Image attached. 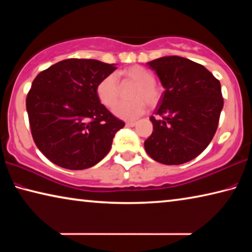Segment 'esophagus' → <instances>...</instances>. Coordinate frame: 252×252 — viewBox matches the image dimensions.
<instances>
[{"label":"esophagus","mask_w":252,"mask_h":252,"mask_svg":"<svg viewBox=\"0 0 252 252\" xmlns=\"http://www.w3.org/2000/svg\"><path fill=\"white\" fill-rule=\"evenodd\" d=\"M126 126H135V122H134V121H127V122L126 123Z\"/></svg>","instance_id":"obj_1"}]
</instances>
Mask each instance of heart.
Wrapping results in <instances>:
<instances>
[{
	"label": "heart",
	"mask_w": 252,
	"mask_h": 252,
	"mask_svg": "<svg viewBox=\"0 0 252 252\" xmlns=\"http://www.w3.org/2000/svg\"><path fill=\"white\" fill-rule=\"evenodd\" d=\"M123 84L132 83L135 86L130 93L131 101L118 102L120 96V84L117 76L109 74L103 77L96 85V95L99 102L106 107L114 106L113 113L125 120H132L145 113L148 106L154 107L161 97V86L155 81V74L140 65L130 66L118 71Z\"/></svg>",
	"instance_id": "obj_1"
}]
</instances>
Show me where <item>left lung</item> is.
<instances>
[{"label":"left lung","instance_id":"obj_1","mask_svg":"<svg viewBox=\"0 0 252 252\" xmlns=\"http://www.w3.org/2000/svg\"><path fill=\"white\" fill-rule=\"evenodd\" d=\"M165 87L147 154L163 165H182L205 150L218 129L223 107L221 84L201 63L179 56L147 63Z\"/></svg>","mask_w":252,"mask_h":252}]
</instances>
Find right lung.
Here are the masks:
<instances>
[{
	"label": "right lung",
	"instance_id": "right-lung-1",
	"mask_svg": "<svg viewBox=\"0 0 252 252\" xmlns=\"http://www.w3.org/2000/svg\"><path fill=\"white\" fill-rule=\"evenodd\" d=\"M117 69L95 59H65L40 71L27 95L31 134L55 165L81 170L96 165L125 122L101 104L96 85Z\"/></svg>",
	"mask_w": 252,
	"mask_h": 252
}]
</instances>
